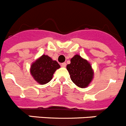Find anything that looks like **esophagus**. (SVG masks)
Segmentation results:
<instances>
[{"instance_id": "1", "label": "esophagus", "mask_w": 126, "mask_h": 126, "mask_svg": "<svg viewBox=\"0 0 126 126\" xmlns=\"http://www.w3.org/2000/svg\"><path fill=\"white\" fill-rule=\"evenodd\" d=\"M61 65L62 67H65L66 66V63H65V62H63V63H62V64H61Z\"/></svg>"}]
</instances>
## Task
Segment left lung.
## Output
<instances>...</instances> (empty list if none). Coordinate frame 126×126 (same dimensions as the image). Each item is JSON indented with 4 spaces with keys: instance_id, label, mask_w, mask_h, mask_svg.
Here are the masks:
<instances>
[{
    "instance_id": "left-lung-1",
    "label": "left lung",
    "mask_w": 126,
    "mask_h": 126,
    "mask_svg": "<svg viewBox=\"0 0 126 126\" xmlns=\"http://www.w3.org/2000/svg\"><path fill=\"white\" fill-rule=\"evenodd\" d=\"M67 69L73 83L80 88H86L93 78V69L91 64L79 55L71 59V64L67 65Z\"/></svg>"
}]
</instances>
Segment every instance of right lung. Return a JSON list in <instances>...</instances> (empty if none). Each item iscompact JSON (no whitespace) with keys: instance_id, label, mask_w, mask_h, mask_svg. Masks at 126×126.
Masks as SVG:
<instances>
[{"instance_id":"1","label":"right lung","mask_w":126,"mask_h":126,"mask_svg":"<svg viewBox=\"0 0 126 126\" xmlns=\"http://www.w3.org/2000/svg\"><path fill=\"white\" fill-rule=\"evenodd\" d=\"M60 65L56 61L47 55H43L31 65L30 73L34 79L40 84H45L51 81L53 73Z\"/></svg>"}]
</instances>
